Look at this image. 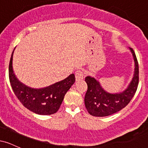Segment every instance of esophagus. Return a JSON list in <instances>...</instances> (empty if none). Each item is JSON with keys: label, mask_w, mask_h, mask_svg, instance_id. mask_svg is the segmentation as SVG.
I'll return each instance as SVG.
<instances>
[{"label": "esophagus", "mask_w": 148, "mask_h": 148, "mask_svg": "<svg viewBox=\"0 0 148 148\" xmlns=\"http://www.w3.org/2000/svg\"><path fill=\"white\" fill-rule=\"evenodd\" d=\"M75 78H76V81H82L84 79V74L81 71H77L75 73Z\"/></svg>", "instance_id": "obj_1"}]
</instances>
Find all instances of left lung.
<instances>
[{"mask_svg": "<svg viewBox=\"0 0 148 148\" xmlns=\"http://www.w3.org/2000/svg\"><path fill=\"white\" fill-rule=\"evenodd\" d=\"M133 56L135 68L132 81L123 92L112 94L103 89L99 82L91 76L86 77L88 90L85 95V106L90 114L104 117L117 113L130 103L136 92L138 85V63L134 50L130 48Z\"/></svg>", "mask_w": 148, "mask_h": 148, "instance_id": "8db88e82", "label": "left lung"}]
</instances>
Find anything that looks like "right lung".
Masks as SVG:
<instances>
[{"label": "right lung", "instance_id": "add662e5", "mask_svg": "<svg viewBox=\"0 0 148 148\" xmlns=\"http://www.w3.org/2000/svg\"><path fill=\"white\" fill-rule=\"evenodd\" d=\"M14 51L10 61L9 78L15 95L25 108L33 113L43 115L56 113L66 92L75 82L74 74H70L66 79L48 87L40 89L28 87L18 81L13 71L12 58Z\"/></svg>", "mask_w": 148, "mask_h": 148}]
</instances>
